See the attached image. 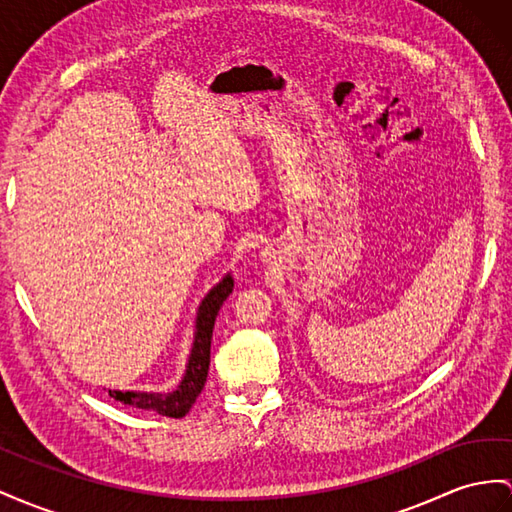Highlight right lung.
<instances>
[{
	"label": "right lung",
	"instance_id": "1",
	"mask_svg": "<svg viewBox=\"0 0 512 512\" xmlns=\"http://www.w3.org/2000/svg\"><path fill=\"white\" fill-rule=\"evenodd\" d=\"M233 292L231 274H225L220 283H216L207 296L201 300L199 311H196V326H194V342L183 374L181 383L175 391L168 393H147V391H119L110 389V396L123 404L136 406V409L155 411L166 417H183L192 404L199 398V393L205 387L207 370H209V350H212V333L218 311L225 303L227 296Z\"/></svg>",
	"mask_w": 512,
	"mask_h": 512
}]
</instances>
